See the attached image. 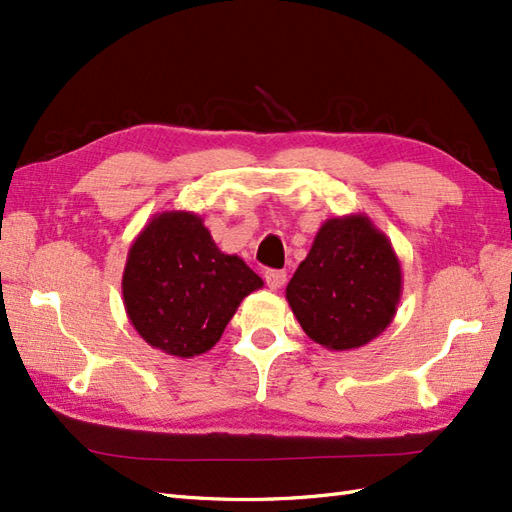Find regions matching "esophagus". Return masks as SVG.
Here are the masks:
<instances>
[{"label":"esophagus","instance_id":"1","mask_svg":"<svg viewBox=\"0 0 512 512\" xmlns=\"http://www.w3.org/2000/svg\"><path fill=\"white\" fill-rule=\"evenodd\" d=\"M264 279H266V286H268L270 290H279L281 286L286 284L288 275L284 273V270H266Z\"/></svg>","mask_w":512,"mask_h":512}]
</instances>
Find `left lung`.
I'll use <instances>...</instances> for the list:
<instances>
[{"instance_id": "8db88e82", "label": "left lung", "mask_w": 512, "mask_h": 512, "mask_svg": "<svg viewBox=\"0 0 512 512\" xmlns=\"http://www.w3.org/2000/svg\"><path fill=\"white\" fill-rule=\"evenodd\" d=\"M400 295V259L365 213L325 220L286 288L303 332L332 352L356 350L383 334Z\"/></svg>"}]
</instances>
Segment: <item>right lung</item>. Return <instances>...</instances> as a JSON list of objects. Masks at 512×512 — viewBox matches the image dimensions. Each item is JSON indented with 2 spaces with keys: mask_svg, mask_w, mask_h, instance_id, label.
<instances>
[{
  "mask_svg": "<svg viewBox=\"0 0 512 512\" xmlns=\"http://www.w3.org/2000/svg\"><path fill=\"white\" fill-rule=\"evenodd\" d=\"M262 286L242 257L217 248L200 215L162 211L129 246L121 288L127 319L145 343L193 358L222 339L239 303Z\"/></svg>",
  "mask_w": 512,
  "mask_h": 512,
  "instance_id": "right-lung-1",
  "label": "right lung"
}]
</instances>
